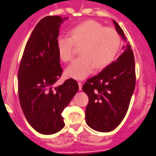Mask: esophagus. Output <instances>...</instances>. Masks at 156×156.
<instances>
[{"label":"esophagus","mask_w":156,"mask_h":156,"mask_svg":"<svg viewBox=\"0 0 156 156\" xmlns=\"http://www.w3.org/2000/svg\"><path fill=\"white\" fill-rule=\"evenodd\" d=\"M78 84L79 86V90H82V83L78 82Z\"/></svg>","instance_id":"1"}]
</instances>
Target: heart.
Instances as JSON below:
<instances>
[{"label":"heart","mask_w":156,"mask_h":156,"mask_svg":"<svg viewBox=\"0 0 156 156\" xmlns=\"http://www.w3.org/2000/svg\"><path fill=\"white\" fill-rule=\"evenodd\" d=\"M69 36H59L57 39L58 54L67 62L73 57L74 45H81L80 57L74 59L67 67V77L83 80L94 67L105 68L114 59L120 46V37L115 29L104 27L95 20L85 21L74 27Z\"/></svg>","instance_id":"heart-1"}]
</instances>
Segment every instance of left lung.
Masks as SVG:
<instances>
[{
	"label": "left lung",
	"instance_id": "left-lung-1",
	"mask_svg": "<svg viewBox=\"0 0 156 156\" xmlns=\"http://www.w3.org/2000/svg\"><path fill=\"white\" fill-rule=\"evenodd\" d=\"M118 34L126 43L116 61L87 80L83 90L89 97L85 111L88 126L101 132L116 128L126 115L136 82L134 54L124 32L113 20Z\"/></svg>",
	"mask_w": 156,
	"mask_h": 156
}]
</instances>
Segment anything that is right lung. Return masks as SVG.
I'll use <instances>...</instances> for the list:
<instances>
[{
	"instance_id": "obj_1",
	"label": "right lung",
	"mask_w": 156,
	"mask_h": 156,
	"mask_svg": "<svg viewBox=\"0 0 156 156\" xmlns=\"http://www.w3.org/2000/svg\"><path fill=\"white\" fill-rule=\"evenodd\" d=\"M67 19H42L27 41L18 71L21 107L30 125L43 134H55L64 127L62 113L79 89L72 78L53 87L63 71L57 39L60 26Z\"/></svg>"
}]
</instances>
